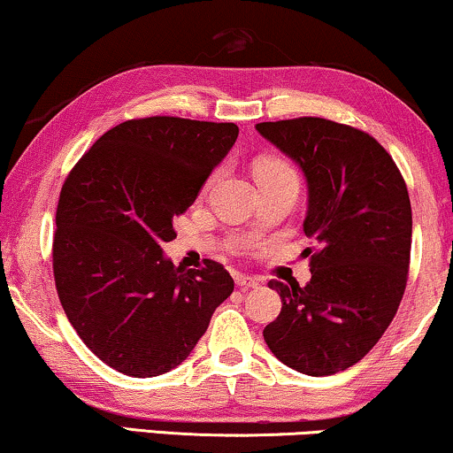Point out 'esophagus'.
Wrapping results in <instances>:
<instances>
[{
	"label": "esophagus",
	"instance_id": "1",
	"mask_svg": "<svg viewBox=\"0 0 453 453\" xmlns=\"http://www.w3.org/2000/svg\"><path fill=\"white\" fill-rule=\"evenodd\" d=\"M234 282H237V287H239L241 290H247V288H257V287H259V280H257V278L243 276V274H239L237 278H234Z\"/></svg>",
	"mask_w": 453,
	"mask_h": 453
}]
</instances>
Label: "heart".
I'll use <instances>...</instances> for the list:
<instances>
[{
  "label": "heart",
  "mask_w": 453,
  "mask_h": 453,
  "mask_svg": "<svg viewBox=\"0 0 453 453\" xmlns=\"http://www.w3.org/2000/svg\"><path fill=\"white\" fill-rule=\"evenodd\" d=\"M259 175H290V177H296V173L293 166H290L287 160L282 158H265V160H259L256 165V177Z\"/></svg>",
  "instance_id": "obj_1"
}]
</instances>
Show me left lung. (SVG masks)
Returning <instances> with one entry per match:
<instances>
[{
  "label": "left lung",
  "instance_id": "obj_1",
  "mask_svg": "<svg viewBox=\"0 0 453 453\" xmlns=\"http://www.w3.org/2000/svg\"><path fill=\"white\" fill-rule=\"evenodd\" d=\"M256 129L307 179L303 231L311 280H270L282 299L264 340L299 373L334 375L361 361L398 311L408 280L412 210L404 177L380 142L321 117Z\"/></svg>",
  "mask_w": 453,
  "mask_h": 453
}]
</instances>
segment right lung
I'll return each instance as SVG.
<instances>
[{
	"instance_id": "obj_1",
	"label": "right lung",
	"mask_w": 453,
	"mask_h": 453,
	"mask_svg": "<svg viewBox=\"0 0 453 453\" xmlns=\"http://www.w3.org/2000/svg\"><path fill=\"white\" fill-rule=\"evenodd\" d=\"M234 123L146 117L98 138L67 175L53 234L61 307L84 344L119 373L157 377L181 365L234 282L206 259L165 257L173 219L196 202L231 150Z\"/></svg>"
}]
</instances>
